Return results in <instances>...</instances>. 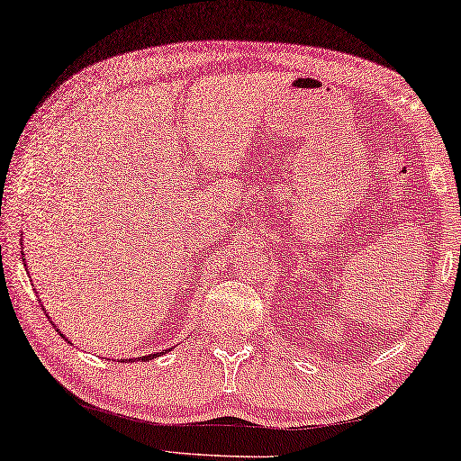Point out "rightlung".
<instances>
[{"instance_id":"right-lung-1","label":"right lung","mask_w":461,"mask_h":461,"mask_svg":"<svg viewBox=\"0 0 461 461\" xmlns=\"http://www.w3.org/2000/svg\"><path fill=\"white\" fill-rule=\"evenodd\" d=\"M22 255H24V253H22ZM22 261H24V258H22ZM59 330V329H57ZM59 333H60V330H59ZM63 339H67L65 335H63ZM67 341H69V339H67ZM169 349H165V351H159V353H149V356H142L139 361H149V359H155V357H159V356H165V353H167ZM124 361V359H122ZM126 361H131V357H128Z\"/></svg>"}]
</instances>
